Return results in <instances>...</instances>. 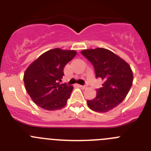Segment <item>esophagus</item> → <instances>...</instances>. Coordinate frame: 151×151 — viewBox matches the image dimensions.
<instances>
[{"mask_svg": "<svg viewBox=\"0 0 151 151\" xmlns=\"http://www.w3.org/2000/svg\"><path fill=\"white\" fill-rule=\"evenodd\" d=\"M78 87L81 88H82V89H85L87 88L86 86H85V85H78Z\"/></svg>", "mask_w": 151, "mask_h": 151, "instance_id": "34e87169", "label": "esophagus"}]
</instances>
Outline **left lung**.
<instances>
[{
  "label": "left lung",
  "mask_w": 151,
  "mask_h": 151,
  "mask_svg": "<svg viewBox=\"0 0 151 151\" xmlns=\"http://www.w3.org/2000/svg\"><path fill=\"white\" fill-rule=\"evenodd\" d=\"M94 66L96 77L104 81L97 89V95L87 101L91 110L106 113L116 107L129 93L133 82V73L129 63L105 48L88 49L81 51Z\"/></svg>",
  "instance_id": "8db88e82"
}]
</instances>
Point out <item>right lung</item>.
Returning a JSON list of instances; mask_svg holds the SVG:
<instances>
[{
  "label": "right lung",
  "mask_w": 151,
  "mask_h": 151,
  "mask_svg": "<svg viewBox=\"0 0 151 151\" xmlns=\"http://www.w3.org/2000/svg\"><path fill=\"white\" fill-rule=\"evenodd\" d=\"M77 52L52 49L32 63L24 73L26 91L35 104L47 110H59L66 106L73 87L60 84L63 69Z\"/></svg>",
  "instance_id": "1"
}]
</instances>
